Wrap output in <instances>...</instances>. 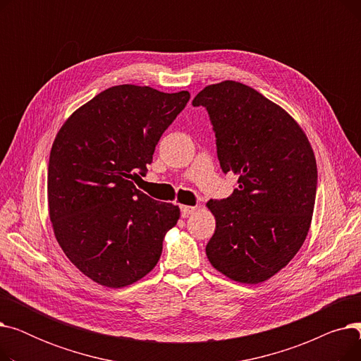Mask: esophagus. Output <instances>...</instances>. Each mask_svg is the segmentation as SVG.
Listing matches in <instances>:
<instances>
[{
  "mask_svg": "<svg viewBox=\"0 0 361 361\" xmlns=\"http://www.w3.org/2000/svg\"><path fill=\"white\" fill-rule=\"evenodd\" d=\"M196 209H197V206H185V204L180 206V211H181L183 216H188L190 214H193Z\"/></svg>",
  "mask_w": 361,
  "mask_h": 361,
  "instance_id": "34e87169",
  "label": "esophagus"
}]
</instances>
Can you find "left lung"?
<instances>
[{"label": "left lung", "instance_id": "left-lung-1", "mask_svg": "<svg viewBox=\"0 0 361 361\" xmlns=\"http://www.w3.org/2000/svg\"><path fill=\"white\" fill-rule=\"evenodd\" d=\"M192 104L209 114L222 171L238 176L231 196L207 202L216 228L206 256L237 282L267 281L309 233L317 188L313 149L288 114L250 86H206Z\"/></svg>", "mask_w": 361, "mask_h": 361}]
</instances>
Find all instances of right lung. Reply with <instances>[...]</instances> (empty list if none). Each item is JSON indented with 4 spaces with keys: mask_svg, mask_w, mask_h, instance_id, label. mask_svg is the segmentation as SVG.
<instances>
[{
    "mask_svg": "<svg viewBox=\"0 0 361 361\" xmlns=\"http://www.w3.org/2000/svg\"><path fill=\"white\" fill-rule=\"evenodd\" d=\"M188 99L187 90L112 86L73 112L54 140L48 204L55 238L104 287L130 286L154 269L180 218L178 206L150 199L135 181Z\"/></svg>",
    "mask_w": 361,
    "mask_h": 361,
    "instance_id": "1",
    "label": "right lung"
}]
</instances>
